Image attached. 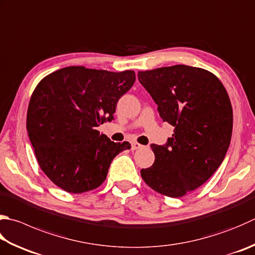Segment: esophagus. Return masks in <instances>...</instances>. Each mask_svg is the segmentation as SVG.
Masks as SVG:
<instances>
[{
	"label": "esophagus",
	"instance_id": "34e87169",
	"mask_svg": "<svg viewBox=\"0 0 255 255\" xmlns=\"http://www.w3.org/2000/svg\"><path fill=\"white\" fill-rule=\"evenodd\" d=\"M143 145L140 143L137 142H132V150H138V148H141Z\"/></svg>",
	"mask_w": 255,
	"mask_h": 255
}]
</instances>
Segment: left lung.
Returning a JSON list of instances; mask_svg holds the SVG:
<instances>
[{
    "label": "left lung",
    "mask_w": 255,
    "mask_h": 255,
    "mask_svg": "<svg viewBox=\"0 0 255 255\" xmlns=\"http://www.w3.org/2000/svg\"><path fill=\"white\" fill-rule=\"evenodd\" d=\"M138 81L163 122L174 127L165 145L151 144L153 165L144 182L163 195L181 198L205 183L224 160L231 142L232 105L213 73L189 65L140 71Z\"/></svg>",
    "instance_id": "obj_1"
}]
</instances>
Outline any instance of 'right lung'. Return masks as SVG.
<instances>
[{
    "instance_id": "1",
    "label": "right lung",
    "mask_w": 255,
    "mask_h": 255,
    "mask_svg": "<svg viewBox=\"0 0 255 255\" xmlns=\"http://www.w3.org/2000/svg\"><path fill=\"white\" fill-rule=\"evenodd\" d=\"M135 82L132 70L110 72L68 66L45 76L28 103L26 129L41 170L69 193L94 190L128 142L100 134L111 122L119 99Z\"/></svg>"
}]
</instances>
